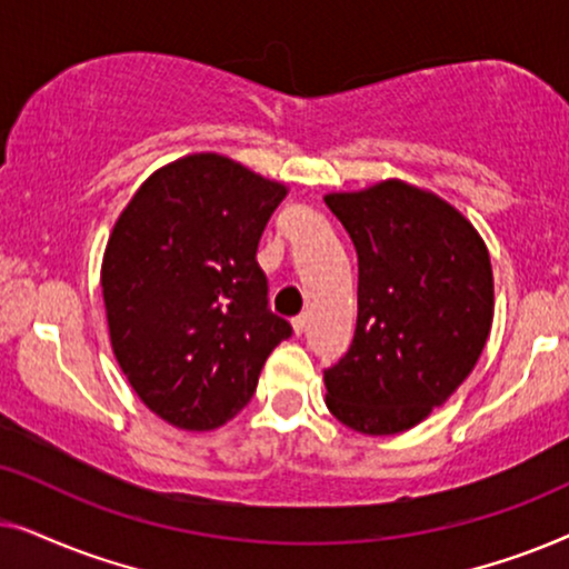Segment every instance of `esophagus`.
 <instances>
[{
	"instance_id": "esophagus-1",
	"label": "esophagus",
	"mask_w": 569,
	"mask_h": 569,
	"mask_svg": "<svg viewBox=\"0 0 569 569\" xmlns=\"http://www.w3.org/2000/svg\"><path fill=\"white\" fill-rule=\"evenodd\" d=\"M306 329H308V316H298V318H292V331L298 333H306Z\"/></svg>"
}]
</instances>
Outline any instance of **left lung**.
I'll list each match as a JSON object with an SVG mask.
<instances>
[{"instance_id": "left-lung-1", "label": "left lung", "mask_w": 569, "mask_h": 569, "mask_svg": "<svg viewBox=\"0 0 569 569\" xmlns=\"http://www.w3.org/2000/svg\"><path fill=\"white\" fill-rule=\"evenodd\" d=\"M323 201L360 267L355 339L323 370L326 407L355 432H403L450 399L487 345L489 251L458 209L403 181Z\"/></svg>"}]
</instances>
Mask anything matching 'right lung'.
I'll return each instance as SVG.
<instances>
[{"mask_svg": "<svg viewBox=\"0 0 569 569\" xmlns=\"http://www.w3.org/2000/svg\"><path fill=\"white\" fill-rule=\"evenodd\" d=\"M284 197L282 183L199 152L147 178L113 224L100 269L113 355L139 399L181 430L236 417L292 337L256 261Z\"/></svg>", "mask_w": 569, "mask_h": 569, "instance_id": "obj_1", "label": "right lung"}]
</instances>
